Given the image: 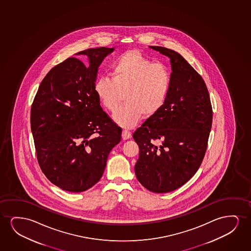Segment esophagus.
<instances>
[{
    "mask_svg": "<svg viewBox=\"0 0 251 251\" xmlns=\"http://www.w3.org/2000/svg\"><path fill=\"white\" fill-rule=\"evenodd\" d=\"M122 136H123V139H124V140H127V139H129V138L131 137V133L129 131L124 129V130H123V134H122Z\"/></svg>",
    "mask_w": 251,
    "mask_h": 251,
    "instance_id": "34e87169",
    "label": "esophagus"
}]
</instances>
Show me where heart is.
<instances>
[{
    "label": "heart",
    "mask_w": 251,
    "mask_h": 251,
    "mask_svg": "<svg viewBox=\"0 0 251 251\" xmlns=\"http://www.w3.org/2000/svg\"><path fill=\"white\" fill-rule=\"evenodd\" d=\"M112 78L101 77L95 83V93L107 110L119 106L125 93V104L114 113L113 119L123 127H131L143 115L151 117L165 105L172 86L168 66L153 62L140 50L126 51L114 62Z\"/></svg>",
    "instance_id": "obj_1"
}]
</instances>
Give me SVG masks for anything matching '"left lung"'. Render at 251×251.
Here are the masks:
<instances>
[{"label":"left lung","instance_id":"obj_1","mask_svg":"<svg viewBox=\"0 0 251 251\" xmlns=\"http://www.w3.org/2000/svg\"><path fill=\"white\" fill-rule=\"evenodd\" d=\"M150 48L170 58L172 86L161 110L133 134L140 148L134 172L146 189L168 193L188 182L201 165L213 109L202 77L182 55L165 47Z\"/></svg>","mask_w":251,"mask_h":251}]
</instances>
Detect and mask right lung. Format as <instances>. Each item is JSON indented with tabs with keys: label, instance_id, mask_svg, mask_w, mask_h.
Returning <instances> with one entry per match:
<instances>
[{
	"label": "right lung",
	"instance_id": "right-lung-1",
	"mask_svg": "<svg viewBox=\"0 0 251 251\" xmlns=\"http://www.w3.org/2000/svg\"><path fill=\"white\" fill-rule=\"evenodd\" d=\"M114 48L88 49L55 66L38 87L31 110V133L42 172L69 192L100 181L122 128L95 93L98 69Z\"/></svg>",
	"mask_w": 251,
	"mask_h": 251
}]
</instances>
